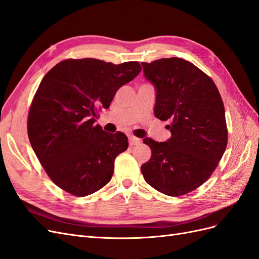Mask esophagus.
I'll return each instance as SVG.
<instances>
[{
  "instance_id": "34e87169",
  "label": "esophagus",
  "mask_w": 259,
  "mask_h": 259,
  "mask_svg": "<svg viewBox=\"0 0 259 259\" xmlns=\"http://www.w3.org/2000/svg\"><path fill=\"white\" fill-rule=\"evenodd\" d=\"M128 140H130V145L131 146H137L140 144V139L139 138H136L134 136H130L128 137Z\"/></svg>"
}]
</instances>
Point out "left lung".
<instances>
[{
	"instance_id": "1",
	"label": "left lung",
	"mask_w": 259,
	"mask_h": 259,
	"mask_svg": "<svg viewBox=\"0 0 259 259\" xmlns=\"http://www.w3.org/2000/svg\"><path fill=\"white\" fill-rule=\"evenodd\" d=\"M155 90L154 115L169 121L164 143L145 138L151 158L142 165L146 182L170 197L184 195L205 183L226 150L225 108L215 83L185 59L142 62Z\"/></svg>"
}]
</instances>
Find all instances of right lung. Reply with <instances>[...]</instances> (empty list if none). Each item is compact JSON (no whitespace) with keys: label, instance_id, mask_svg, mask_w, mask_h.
<instances>
[{"label":"right lung","instance_id":"obj_1","mask_svg":"<svg viewBox=\"0 0 259 259\" xmlns=\"http://www.w3.org/2000/svg\"><path fill=\"white\" fill-rule=\"evenodd\" d=\"M137 61L113 65L85 58L60 61L45 74L28 115V136L38 161L62 190L85 197L106 186L114 160L128 147L122 132L95 124L98 109L138 75Z\"/></svg>","mask_w":259,"mask_h":259}]
</instances>
